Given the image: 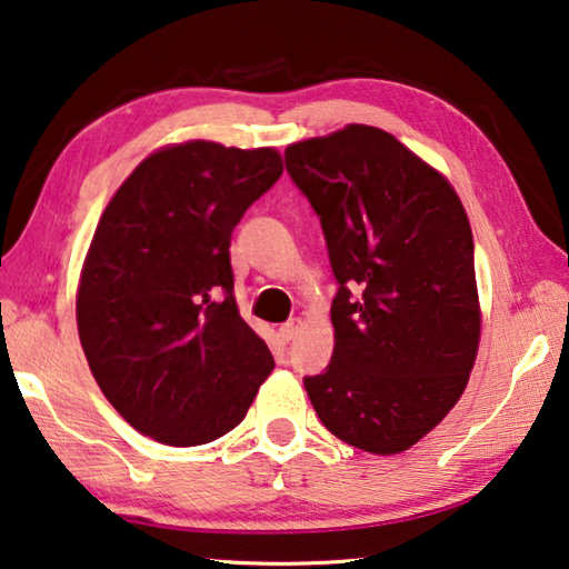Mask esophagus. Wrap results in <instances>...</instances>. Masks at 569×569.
<instances>
[{"label": "esophagus", "mask_w": 569, "mask_h": 569, "mask_svg": "<svg viewBox=\"0 0 569 569\" xmlns=\"http://www.w3.org/2000/svg\"><path fill=\"white\" fill-rule=\"evenodd\" d=\"M301 328H303V320L301 318H291V320H288V323L281 326V338L283 340H291V338L298 336V330H301Z\"/></svg>", "instance_id": "esophagus-1"}]
</instances>
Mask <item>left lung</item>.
<instances>
[{"mask_svg": "<svg viewBox=\"0 0 569 569\" xmlns=\"http://www.w3.org/2000/svg\"><path fill=\"white\" fill-rule=\"evenodd\" d=\"M286 169L320 216L340 283L333 358L306 392L336 438L398 456L456 408L478 358L468 213L438 169L366 123L291 143Z\"/></svg>", "mask_w": 569, "mask_h": 569, "instance_id": "obj_1", "label": "left lung"}]
</instances>
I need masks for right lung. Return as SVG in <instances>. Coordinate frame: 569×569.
Here are the masks:
<instances>
[{
  "label": "right lung",
  "mask_w": 569,
  "mask_h": 569,
  "mask_svg": "<svg viewBox=\"0 0 569 569\" xmlns=\"http://www.w3.org/2000/svg\"><path fill=\"white\" fill-rule=\"evenodd\" d=\"M281 173L273 147L169 143L97 223L77 288L81 348L119 416L163 446L226 436L276 366L236 306L229 246Z\"/></svg>",
  "instance_id": "add662e5"
}]
</instances>
